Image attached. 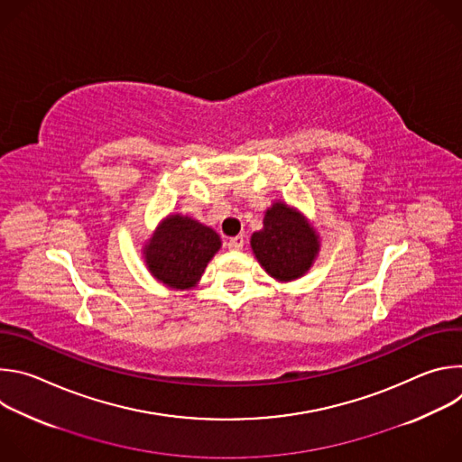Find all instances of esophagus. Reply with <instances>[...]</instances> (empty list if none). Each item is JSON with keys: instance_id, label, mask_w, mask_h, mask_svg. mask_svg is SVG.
Segmentation results:
<instances>
[{"instance_id": "esophagus-1", "label": "esophagus", "mask_w": 462, "mask_h": 462, "mask_svg": "<svg viewBox=\"0 0 462 462\" xmlns=\"http://www.w3.org/2000/svg\"><path fill=\"white\" fill-rule=\"evenodd\" d=\"M243 246H245V237H243V236L230 237V241H228V248H232V250H241Z\"/></svg>"}]
</instances>
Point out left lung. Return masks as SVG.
<instances>
[{
    "instance_id": "left-lung-1",
    "label": "left lung",
    "mask_w": 462,
    "mask_h": 462,
    "mask_svg": "<svg viewBox=\"0 0 462 462\" xmlns=\"http://www.w3.org/2000/svg\"><path fill=\"white\" fill-rule=\"evenodd\" d=\"M259 265L280 283L305 276L319 254V234L298 208L274 201L263 217V228L250 237Z\"/></svg>"
}]
</instances>
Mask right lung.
<instances>
[{
	"mask_svg": "<svg viewBox=\"0 0 462 462\" xmlns=\"http://www.w3.org/2000/svg\"><path fill=\"white\" fill-rule=\"evenodd\" d=\"M221 245L219 234L205 223L170 214L144 241L143 257L157 282L175 291H191Z\"/></svg>",
	"mask_w": 462,
	"mask_h": 462,
	"instance_id": "right-lung-1",
	"label": "right lung"
}]
</instances>
